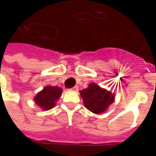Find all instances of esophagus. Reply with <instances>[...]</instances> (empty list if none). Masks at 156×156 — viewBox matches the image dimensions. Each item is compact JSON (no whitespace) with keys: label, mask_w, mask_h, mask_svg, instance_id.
<instances>
[{"label":"esophagus","mask_w":156,"mask_h":156,"mask_svg":"<svg viewBox=\"0 0 156 156\" xmlns=\"http://www.w3.org/2000/svg\"><path fill=\"white\" fill-rule=\"evenodd\" d=\"M70 90H78V86H74L73 87L71 88Z\"/></svg>","instance_id":"esophagus-1"}]
</instances>
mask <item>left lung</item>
Listing matches in <instances>:
<instances>
[{"instance_id":"8db88e82","label":"left lung","mask_w":156,"mask_h":156,"mask_svg":"<svg viewBox=\"0 0 156 156\" xmlns=\"http://www.w3.org/2000/svg\"><path fill=\"white\" fill-rule=\"evenodd\" d=\"M84 105L88 110L100 114L114 101V95L95 83H90L87 88L80 91Z\"/></svg>"}]
</instances>
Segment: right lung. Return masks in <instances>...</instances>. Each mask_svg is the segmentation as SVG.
<instances>
[{"label": "right lung", "instance_id": "1", "mask_svg": "<svg viewBox=\"0 0 156 156\" xmlns=\"http://www.w3.org/2000/svg\"><path fill=\"white\" fill-rule=\"evenodd\" d=\"M62 93V89L58 87H46L35 97L37 105L44 110H49L55 106Z\"/></svg>", "mask_w": 156, "mask_h": 156}]
</instances>
